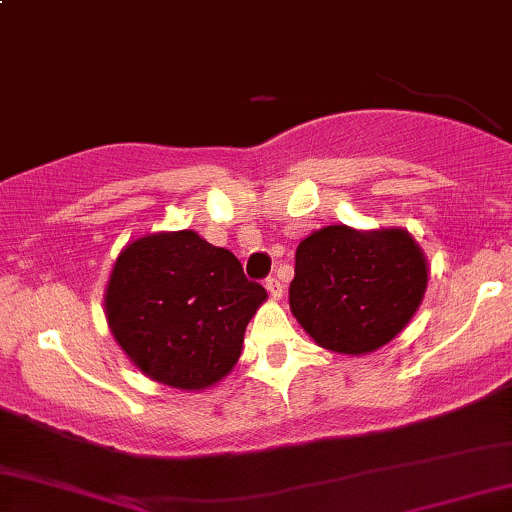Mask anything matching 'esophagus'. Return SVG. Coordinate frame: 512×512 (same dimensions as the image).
Returning <instances> with one entry per match:
<instances>
[{"label":"esophagus","mask_w":512,"mask_h":512,"mask_svg":"<svg viewBox=\"0 0 512 512\" xmlns=\"http://www.w3.org/2000/svg\"><path fill=\"white\" fill-rule=\"evenodd\" d=\"M266 289H268V294L273 296V299H280V296H282V282L277 280L275 275L266 277Z\"/></svg>","instance_id":"1"}]
</instances>
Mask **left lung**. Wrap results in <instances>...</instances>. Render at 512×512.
I'll return each mask as SVG.
<instances>
[{
	"label": "left lung",
	"mask_w": 512,
	"mask_h": 512,
	"mask_svg": "<svg viewBox=\"0 0 512 512\" xmlns=\"http://www.w3.org/2000/svg\"><path fill=\"white\" fill-rule=\"evenodd\" d=\"M425 287V256L408 232L327 225L296 246L289 306L325 349L368 353L408 325Z\"/></svg>",
	"instance_id": "left-lung-1"
}]
</instances>
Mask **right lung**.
I'll return each mask as SVG.
<instances>
[{
    "label": "right lung",
    "mask_w": 512,
    "mask_h": 512,
    "mask_svg": "<svg viewBox=\"0 0 512 512\" xmlns=\"http://www.w3.org/2000/svg\"><path fill=\"white\" fill-rule=\"evenodd\" d=\"M266 301L242 263L197 232H163L125 246L106 289L109 327L151 380L206 389L242 353L244 330Z\"/></svg>",
    "instance_id": "right-lung-1"
}]
</instances>
